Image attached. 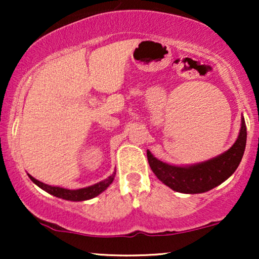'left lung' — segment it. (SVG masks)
Segmentation results:
<instances>
[{
  "label": "left lung",
  "instance_id": "1",
  "mask_svg": "<svg viewBox=\"0 0 259 259\" xmlns=\"http://www.w3.org/2000/svg\"><path fill=\"white\" fill-rule=\"evenodd\" d=\"M246 145V126L242 116L239 134L235 144L217 157L193 165H171L159 160L147 150L151 169L166 186L182 193H204L230 178L242 161Z\"/></svg>",
  "mask_w": 259,
  "mask_h": 259
}]
</instances>
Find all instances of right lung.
Masks as SVG:
<instances>
[{"instance_id":"obj_1","label":"right lung","mask_w":259,"mask_h":259,"mask_svg":"<svg viewBox=\"0 0 259 259\" xmlns=\"http://www.w3.org/2000/svg\"><path fill=\"white\" fill-rule=\"evenodd\" d=\"M115 172L114 171L112 173L108 178H106L105 180H101L94 185L83 187V189H79V190H69V189H65V187H60V186H52L48 185V184H45L40 182V180L35 179L34 177H31L30 175H28L31 182H33L35 185H37L40 189H42L46 192H48L52 196H55L58 198H61V199L65 200H70V201H83V200H88L92 199V198L99 196V194L104 192V191L107 189V187L111 185L114 180L115 177Z\"/></svg>"}]
</instances>
